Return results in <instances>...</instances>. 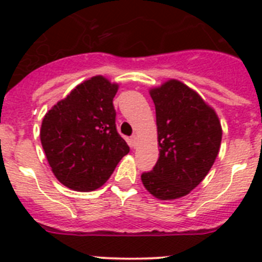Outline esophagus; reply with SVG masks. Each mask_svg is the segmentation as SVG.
Returning <instances> with one entry per match:
<instances>
[{
	"label": "esophagus",
	"instance_id": "obj_1",
	"mask_svg": "<svg viewBox=\"0 0 262 262\" xmlns=\"http://www.w3.org/2000/svg\"><path fill=\"white\" fill-rule=\"evenodd\" d=\"M137 140H138V138H137L136 134H134V136H132V137H130V146H132V147H136V145H137Z\"/></svg>",
	"mask_w": 262,
	"mask_h": 262
}]
</instances>
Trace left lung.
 <instances>
[{
  "label": "left lung",
  "instance_id": "left-lung-1",
  "mask_svg": "<svg viewBox=\"0 0 262 262\" xmlns=\"http://www.w3.org/2000/svg\"><path fill=\"white\" fill-rule=\"evenodd\" d=\"M155 104L159 159L141 175L159 200H175L194 189L210 171L222 141L215 111L176 79L150 90Z\"/></svg>",
  "mask_w": 262,
  "mask_h": 262
}]
</instances>
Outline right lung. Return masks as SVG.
<instances>
[{"label":"right lung","mask_w":262,"mask_h":262,"mask_svg":"<svg viewBox=\"0 0 262 262\" xmlns=\"http://www.w3.org/2000/svg\"><path fill=\"white\" fill-rule=\"evenodd\" d=\"M119 84L95 75L78 84L44 116L40 140L60 183L78 192L100 188L129 146L116 129Z\"/></svg>","instance_id":"right-lung-1"}]
</instances>
